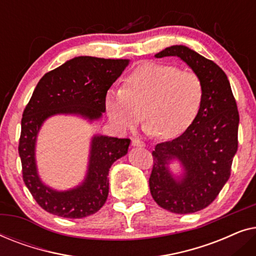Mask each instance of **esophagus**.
Returning <instances> with one entry per match:
<instances>
[{"label":"esophagus","instance_id":"obj_1","mask_svg":"<svg viewBox=\"0 0 256 256\" xmlns=\"http://www.w3.org/2000/svg\"><path fill=\"white\" fill-rule=\"evenodd\" d=\"M132 146H141V148L146 146V143L141 141V140H138V138H132Z\"/></svg>","mask_w":256,"mask_h":256}]
</instances>
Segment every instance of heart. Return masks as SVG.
Masks as SVG:
<instances>
[{"mask_svg": "<svg viewBox=\"0 0 256 256\" xmlns=\"http://www.w3.org/2000/svg\"><path fill=\"white\" fill-rule=\"evenodd\" d=\"M200 76L176 65L144 62L124 79L122 88L106 94L104 107L121 130H132L142 120L146 132L171 138L186 130L197 118L204 101Z\"/></svg>", "mask_w": 256, "mask_h": 256, "instance_id": "1", "label": "heart"}]
</instances>
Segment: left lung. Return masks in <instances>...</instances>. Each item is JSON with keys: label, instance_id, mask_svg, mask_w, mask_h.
Here are the masks:
<instances>
[{"label": "left lung", "instance_id": "obj_1", "mask_svg": "<svg viewBox=\"0 0 256 256\" xmlns=\"http://www.w3.org/2000/svg\"><path fill=\"white\" fill-rule=\"evenodd\" d=\"M170 56L200 76L205 96L194 124L172 141L155 146L149 186L160 208L188 214L211 204L228 180L238 150L239 112L227 76L216 62L184 45L164 48L155 57ZM172 159L180 160L184 170L178 180L168 170Z\"/></svg>", "mask_w": 256, "mask_h": 256}]
</instances>
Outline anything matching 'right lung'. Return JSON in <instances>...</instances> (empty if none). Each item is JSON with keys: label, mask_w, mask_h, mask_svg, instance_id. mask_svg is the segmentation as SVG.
<instances>
[{"label": "right lung", "mask_w": 256, "mask_h": 256, "mask_svg": "<svg viewBox=\"0 0 256 256\" xmlns=\"http://www.w3.org/2000/svg\"><path fill=\"white\" fill-rule=\"evenodd\" d=\"M128 64V59L80 56L45 73L37 84L23 112L18 154L24 183L46 212L78 219L94 214L106 202L110 190L108 172L112 164L127 154L130 140L94 135L85 180L68 191H56L40 180L34 146L38 132L48 118L74 114L90 121L100 118L106 110L107 90Z\"/></svg>", "instance_id": "right-lung-1"}]
</instances>
